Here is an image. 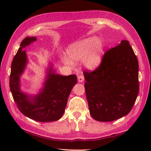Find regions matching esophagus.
Returning a JSON list of instances; mask_svg holds the SVG:
<instances>
[{
  "label": "esophagus",
  "instance_id": "esophagus-1",
  "mask_svg": "<svg viewBox=\"0 0 151 151\" xmlns=\"http://www.w3.org/2000/svg\"><path fill=\"white\" fill-rule=\"evenodd\" d=\"M84 76H83L82 75L78 76V81L79 82H84Z\"/></svg>",
  "mask_w": 151,
  "mask_h": 151
}]
</instances>
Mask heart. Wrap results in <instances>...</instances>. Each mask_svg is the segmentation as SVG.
Returning a JSON list of instances; mask_svg holds the SVG:
<instances>
[{
    "label": "heart",
    "instance_id": "heart-1",
    "mask_svg": "<svg viewBox=\"0 0 151 151\" xmlns=\"http://www.w3.org/2000/svg\"><path fill=\"white\" fill-rule=\"evenodd\" d=\"M104 52V43L97 37H91L79 41L68 47L66 55L61 56L62 62L69 67H74L75 62L83 60L84 66L89 69H94L100 65Z\"/></svg>",
    "mask_w": 151,
    "mask_h": 151
}]
</instances>
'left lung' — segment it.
<instances>
[{
  "mask_svg": "<svg viewBox=\"0 0 151 151\" xmlns=\"http://www.w3.org/2000/svg\"><path fill=\"white\" fill-rule=\"evenodd\" d=\"M139 64L129 41L108 50L93 71L84 70L89 112L94 119L108 122L127 115L139 93Z\"/></svg>",
  "mask_w": 151,
  "mask_h": 151,
  "instance_id": "left-lung-1",
  "label": "left lung"
}]
</instances>
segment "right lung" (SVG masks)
<instances>
[{"label":"right lung","instance_id":"add662e5","mask_svg":"<svg viewBox=\"0 0 151 151\" xmlns=\"http://www.w3.org/2000/svg\"><path fill=\"white\" fill-rule=\"evenodd\" d=\"M35 37H27L22 41L20 48L13 59L9 76V88L16 105L25 116L40 122L60 119L65 112L67 99L73 86L76 84V75H57L49 69L44 87L39 94L31 97L21 91L20 76L27 63L23 48L36 41Z\"/></svg>","mask_w":151,"mask_h":151}]
</instances>
